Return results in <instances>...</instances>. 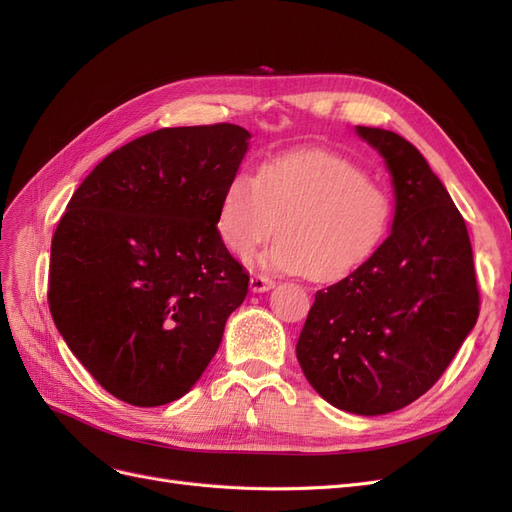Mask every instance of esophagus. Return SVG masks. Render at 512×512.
<instances>
[{
	"label": "esophagus",
	"instance_id": "1",
	"mask_svg": "<svg viewBox=\"0 0 512 512\" xmlns=\"http://www.w3.org/2000/svg\"><path fill=\"white\" fill-rule=\"evenodd\" d=\"M273 286H275V282L267 275H252V280H250L252 292H265V290H271Z\"/></svg>",
	"mask_w": 512,
	"mask_h": 512
}]
</instances>
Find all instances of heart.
Segmentation results:
<instances>
[{"instance_id":"b5f03b06","label":"heart","mask_w":512,"mask_h":512,"mask_svg":"<svg viewBox=\"0 0 512 512\" xmlns=\"http://www.w3.org/2000/svg\"><path fill=\"white\" fill-rule=\"evenodd\" d=\"M391 222L389 196L359 166L329 151H301L239 173L226 185L218 232L235 256H250L277 230L265 265L337 280L365 262Z\"/></svg>"}]
</instances>
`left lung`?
Listing matches in <instances>:
<instances>
[{
  "label": "left lung",
  "instance_id": "8db88e82",
  "mask_svg": "<svg viewBox=\"0 0 512 512\" xmlns=\"http://www.w3.org/2000/svg\"><path fill=\"white\" fill-rule=\"evenodd\" d=\"M391 173V235L363 265L316 292L297 342L305 378L331 406L395 412L440 380L480 307L466 222L404 136L356 126Z\"/></svg>",
  "mask_w": 512,
  "mask_h": 512
}]
</instances>
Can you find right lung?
<instances>
[{
	"instance_id": "right-lung-1",
	"label": "right lung",
	"mask_w": 512,
	"mask_h": 512,
	"mask_svg": "<svg viewBox=\"0 0 512 512\" xmlns=\"http://www.w3.org/2000/svg\"><path fill=\"white\" fill-rule=\"evenodd\" d=\"M250 132L162 128L123 145L70 198L51 243L55 327L91 376L132 406L188 393L218 352L250 275L218 232Z\"/></svg>"
}]
</instances>
